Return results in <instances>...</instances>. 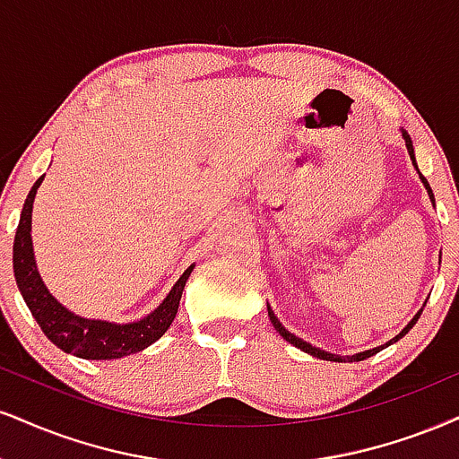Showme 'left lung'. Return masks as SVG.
Listing matches in <instances>:
<instances>
[{
  "label": "left lung",
  "instance_id": "left-lung-1",
  "mask_svg": "<svg viewBox=\"0 0 459 459\" xmlns=\"http://www.w3.org/2000/svg\"><path fill=\"white\" fill-rule=\"evenodd\" d=\"M403 135H404V143H406V149H409V155H411V160H412V163H415V155H412V143H411L409 134H406V132H404ZM415 166H417V163H415ZM420 177H421V180H423V185H426V189H428V194H429V200H434V194H432V189H429V185H428V180H426V177H423V174H421V172H420ZM420 315H421V310H420V313H417L415 316H412V321H411V324H409V325H406V327H404V330H403V332H400V333H398V336H395V338H394V341H389L387 344H383V347H377V349L364 351V353H355V355H349V358H338V355L325 353V351L316 349V347H313V344L304 342V341H302V338L293 336V333H291V332H287V330H285V327H282V325H281V321H279V319H276V315L273 313V308H270V307H268V316H270V321H273V325L276 327V332H279V333H281V336H282V338H285V341H287V342H291V344H293V347L302 349V351H304V353H310V355H315V358H319V359H327V361H361V359L370 358V355H375V353H378V351H381V349H385V347H389V344H392V342H395V341H400V338H403V336H404V333H406V332H409V330H411V327L417 324V319H420Z\"/></svg>",
  "mask_w": 459,
  "mask_h": 459
}]
</instances>
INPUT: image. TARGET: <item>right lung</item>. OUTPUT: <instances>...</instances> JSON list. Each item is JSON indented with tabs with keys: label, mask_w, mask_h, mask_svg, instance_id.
Returning a JSON list of instances; mask_svg holds the SVG:
<instances>
[{
	"label": "right lung",
	"mask_w": 459,
	"mask_h": 459,
	"mask_svg": "<svg viewBox=\"0 0 459 459\" xmlns=\"http://www.w3.org/2000/svg\"><path fill=\"white\" fill-rule=\"evenodd\" d=\"M44 177L33 183L25 206H22L19 228L14 236V276L16 285L22 293V299L30 307L31 315L36 316L38 325L47 333V338L65 353L76 355L82 359H117L123 355L138 353L161 338L172 325L174 316L178 313L180 296H183L185 282L189 279L194 265L185 270L183 276L168 293V298L155 308L149 316L135 321V324H108V321L82 319V316L70 313L50 296L36 268L31 245V208L33 197Z\"/></svg>",
	"instance_id": "right-lung-1"
}]
</instances>
